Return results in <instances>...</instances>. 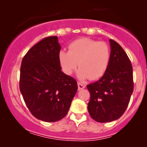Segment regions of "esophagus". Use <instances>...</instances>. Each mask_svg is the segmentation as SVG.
Listing matches in <instances>:
<instances>
[{"label":"esophagus","instance_id":"esophagus-1","mask_svg":"<svg viewBox=\"0 0 147 147\" xmlns=\"http://www.w3.org/2000/svg\"><path fill=\"white\" fill-rule=\"evenodd\" d=\"M84 87H85V85H84V84H82V83L80 82H78V89H79V90H82V89H84Z\"/></svg>","mask_w":147,"mask_h":147}]
</instances>
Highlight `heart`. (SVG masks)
<instances>
[{"label": "heart", "mask_w": 147, "mask_h": 147, "mask_svg": "<svg viewBox=\"0 0 147 147\" xmlns=\"http://www.w3.org/2000/svg\"><path fill=\"white\" fill-rule=\"evenodd\" d=\"M58 59L65 74H72L79 65L77 75L79 79L95 80L106 72L110 51L105 42L82 38L71 42L68 45V52L60 51Z\"/></svg>", "instance_id": "1"}]
</instances>
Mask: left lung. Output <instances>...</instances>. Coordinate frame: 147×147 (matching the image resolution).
<instances>
[{
  "label": "left lung",
  "instance_id": "1",
  "mask_svg": "<svg viewBox=\"0 0 147 147\" xmlns=\"http://www.w3.org/2000/svg\"><path fill=\"white\" fill-rule=\"evenodd\" d=\"M111 55L107 69L100 79L87 86L90 93L87 105L90 117L98 122H109L122 117L133 91V67L118 43L109 40Z\"/></svg>",
  "mask_w": 147,
  "mask_h": 147
}]
</instances>
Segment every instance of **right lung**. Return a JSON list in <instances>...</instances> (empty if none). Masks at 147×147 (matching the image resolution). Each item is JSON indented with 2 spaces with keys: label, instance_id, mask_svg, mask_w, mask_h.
Returning a JSON list of instances; mask_svg holds the SVG:
<instances>
[{
  "label": "right lung",
  "instance_id": "1",
  "mask_svg": "<svg viewBox=\"0 0 147 147\" xmlns=\"http://www.w3.org/2000/svg\"><path fill=\"white\" fill-rule=\"evenodd\" d=\"M57 36H49L30 49L22 60L20 90L29 111L38 119L52 122L68 113L77 82L61 71Z\"/></svg>",
  "mask_w": 147,
  "mask_h": 147
}]
</instances>
